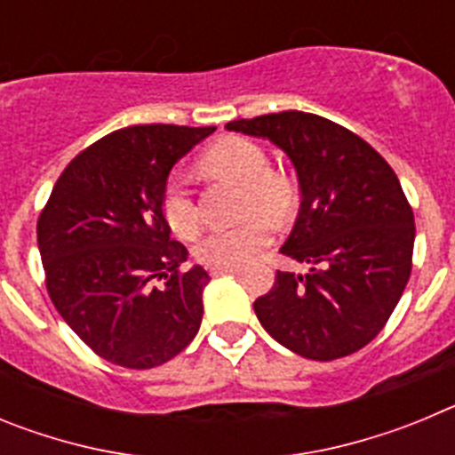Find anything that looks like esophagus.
I'll return each instance as SVG.
<instances>
[{
    "instance_id": "esophagus-1",
    "label": "esophagus",
    "mask_w": 455,
    "mask_h": 455,
    "mask_svg": "<svg viewBox=\"0 0 455 455\" xmlns=\"http://www.w3.org/2000/svg\"><path fill=\"white\" fill-rule=\"evenodd\" d=\"M241 267H214V268H209V273L214 277L219 275H232V273H239Z\"/></svg>"
}]
</instances>
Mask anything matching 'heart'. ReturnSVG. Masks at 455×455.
Listing matches in <instances>:
<instances>
[{
  "instance_id": "obj_1",
  "label": "heart",
  "mask_w": 455,
  "mask_h": 455,
  "mask_svg": "<svg viewBox=\"0 0 455 455\" xmlns=\"http://www.w3.org/2000/svg\"><path fill=\"white\" fill-rule=\"evenodd\" d=\"M203 164L209 172L230 178L243 187L241 212L280 220L289 214L296 204V188L291 180L271 171V162L262 146L241 136H228L209 148L203 156ZM162 214L171 230L182 239H191L200 228L198 204L193 191L182 175H172L164 184ZM271 239V230L262 219L243 220L232 228H214L198 239L193 255L204 267H239L251 259L259 248Z\"/></svg>"
}]
</instances>
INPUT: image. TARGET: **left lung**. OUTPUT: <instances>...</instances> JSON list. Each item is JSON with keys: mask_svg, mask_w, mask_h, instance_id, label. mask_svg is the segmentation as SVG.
Returning a JSON list of instances; mask_svg holds the SVG:
<instances>
[{"mask_svg": "<svg viewBox=\"0 0 455 455\" xmlns=\"http://www.w3.org/2000/svg\"><path fill=\"white\" fill-rule=\"evenodd\" d=\"M228 130L283 148L300 184V212L277 271L255 300L264 331L307 360H337L383 331L412 271L415 214L396 172L367 140L305 111L232 120Z\"/></svg>", "mask_w": 455, "mask_h": 455, "instance_id": "left-lung-1", "label": "left lung"}]
</instances>
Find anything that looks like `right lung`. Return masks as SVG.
Returning a JSON list of instances; mask_svg holds the SVG:
<instances>
[{
  "mask_svg": "<svg viewBox=\"0 0 455 455\" xmlns=\"http://www.w3.org/2000/svg\"><path fill=\"white\" fill-rule=\"evenodd\" d=\"M216 127L134 124L79 152L38 216L45 287L95 355L152 369L191 344L203 321V267L171 239L162 191L180 156Z\"/></svg>",
  "mask_w": 455,
  "mask_h": 455,
  "instance_id": "add662e5",
  "label": "right lung"
}]
</instances>
